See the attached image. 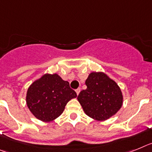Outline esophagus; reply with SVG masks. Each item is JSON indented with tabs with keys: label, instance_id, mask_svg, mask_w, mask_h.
Here are the masks:
<instances>
[{
	"label": "esophagus",
	"instance_id": "obj_1",
	"mask_svg": "<svg viewBox=\"0 0 152 152\" xmlns=\"http://www.w3.org/2000/svg\"><path fill=\"white\" fill-rule=\"evenodd\" d=\"M80 90H81V89H80V88H78V89H76V94L79 95V93H80Z\"/></svg>",
	"mask_w": 152,
	"mask_h": 152
}]
</instances>
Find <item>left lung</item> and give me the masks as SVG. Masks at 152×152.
<instances>
[{"label":"left lung","instance_id":"8db88e82","mask_svg":"<svg viewBox=\"0 0 152 152\" xmlns=\"http://www.w3.org/2000/svg\"><path fill=\"white\" fill-rule=\"evenodd\" d=\"M86 89L77 99L87 115L96 120H106L122 107V94L115 81L103 72H92L86 80Z\"/></svg>","mask_w":152,"mask_h":152}]
</instances>
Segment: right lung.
<instances>
[{"mask_svg":"<svg viewBox=\"0 0 152 152\" xmlns=\"http://www.w3.org/2000/svg\"><path fill=\"white\" fill-rule=\"evenodd\" d=\"M77 95L57 74H45L28 88L27 104L38 119L50 122L63 113L66 103Z\"/></svg>","mask_w":152,"mask_h":152,"instance_id":"add662e5","label":"right lung"}]
</instances>
